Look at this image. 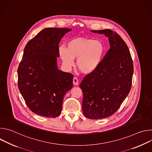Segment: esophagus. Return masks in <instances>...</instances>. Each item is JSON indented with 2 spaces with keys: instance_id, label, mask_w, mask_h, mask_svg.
<instances>
[{
  "instance_id": "34e87169",
  "label": "esophagus",
  "mask_w": 152,
  "mask_h": 152,
  "mask_svg": "<svg viewBox=\"0 0 152 152\" xmlns=\"http://www.w3.org/2000/svg\"><path fill=\"white\" fill-rule=\"evenodd\" d=\"M73 85H76V86H77L79 85V81H78V79H77V77H74L73 78Z\"/></svg>"
}]
</instances>
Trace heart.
Returning a JSON list of instances; mask_svg holds the SVG:
<instances>
[{"label": "heart", "mask_w": 152, "mask_h": 152, "mask_svg": "<svg viewBox=\"0 0 152 152\" xmlns=\"http://www.w3.org/2000/svg\"><path fill=\"white\" fill-rule=\"evenodd\" d=\"M105 47L99 40L77 38L67 42V48L59 47L58 53L65 67L69 69L76 59V67L84 74L96 71L103 59Z\"/></svg>", "instance_id": "obj_1"}]
</instances>
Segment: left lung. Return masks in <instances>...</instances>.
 I'll list each match as a JSON object with an SVG mask.
<instances>
[{"mask_svg": "<svg viewBox=\"0 0 152 152\" xmlns=\"http://www.w3.org/2000/svg\"><path fill=\"white\" fill-rule=\"evenodd\" d=\"M91 31L104 34L110 46L98 69L84 77L79 85L84 115L97 120L109 117L118 110L131 90L134 67L127 46L115 32Z\"/></svg>", "mask_w": 152, "mask_h": 152, "instance_id": "1", "label": "left lung"}]
</instances>
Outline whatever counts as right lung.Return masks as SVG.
I'll use <instances>...</instances> for the list:
<instances>
[{
    "mask_svg": "<svg viewBox=\"0 0 152 152\" xmlns=\"http://www.w3.org/2000/svg\"><path fill=\"white\" fill-rule=\"evenodd\" d=\"M72 30L45 28L25 48L17 70L18 89L29 110L38 115H59L64 97L73 87V76L57 65L59 43Z\"/></svg>",
    "mask_w": 152,
    "mask_h": 152,
    "instance_id": "1",
    "label": "right lung"
}]
</instances>
